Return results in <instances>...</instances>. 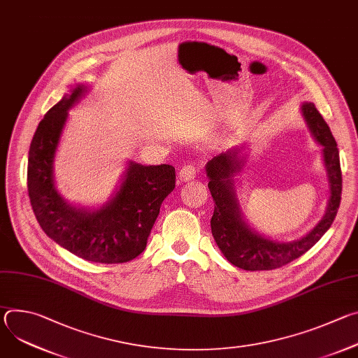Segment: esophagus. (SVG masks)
<instances>
[{
	"label": "esophagus",
	"mask_w": 358,
	"mask_h": 358,
	"mask_svg": "<svg viewBox=\"0 0 358 358\" xmlns=\"http://www.w3.org/2000/svg\"><path fill=\"white\" fill-rule=\"evenodd\" d=\"M195 174H196V169L194 164H185L182 166V169L180 170L178 173V178L181 181H191L195 178Z\"/></svg>",
	"instance_id": "34e87169"
}]
</instances>
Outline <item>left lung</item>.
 <instances>
[{"label":"left lung","mask_w":358,"mask_h":358,"mask_svg":"<svg viewBox=\"0 0 358 358\" xmlns=\"http://www.w3.org/2000/svg\"><path fill=\"white\" fill-rule=\"evenodd\" d=\"M301 115L315 140L323 147V160L327 171L330 198L320 222L301 239L293 242L271 241L253 231L243 220L235 194L232 177L243 166L241 148L221 152L206 166L210 178L208 188L215 207L211 218L213 236L232 265L245 271H271L280 268L308 252L331 227L341 199V169L337 143L313 103H303Z\"/></svg>","instance_id":"obj_1"}]
</instances>
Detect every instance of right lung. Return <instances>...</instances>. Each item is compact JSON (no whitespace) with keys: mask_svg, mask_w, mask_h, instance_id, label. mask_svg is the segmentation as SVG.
I'll list each match as a JSON object with an SVG mask.
<instances>
[{"mask_svg":"<svg viewBox=\"0 0 358 358\" xmlns=\"http://www.w3.org/2000/svg\"><path fill=\"white\" fill-rule=\"evenodd\" d=\"M87 92L78 85L39 122L28 155V195L43 232L76 257L96 264H124L145 249L162 202L176 187V169L129 162L116 195L99 210L78 208L57 191L55 151L68 110Z\"/></svg>","mask_w":358,"mask_h":358,"instance_id":"obj_1","label":"right lung"}]
</instances>
